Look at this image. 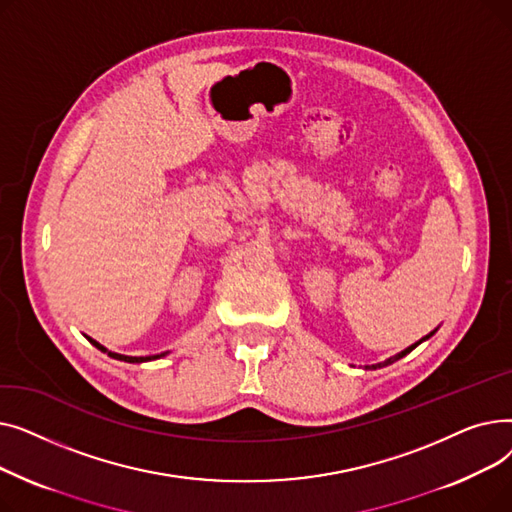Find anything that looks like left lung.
Masks as SVG:
<instances>
[{"label": "left lung", "instance_id": "8db88e82", "mask_svg": "<svg viewBox=\"0 0 512 512\" xmlns=\"http://www.w3.org/2000/svg\"><path fill=\"white\" fill-rule=\"evenodd\" d=\"M434 334H436V330H434V332H429V334H427V336H423V338H421V340H419V342H415V344H411V346H409V348H405V351H400V353H398V355H394V357H390V359H386V361H384V363H375V365H367V367H365V369H380V367H386V365H390V363H394V361H398V359H402V357H405V355H409V353H411V351H413V348H415V346H419V344H421V342H423V340H427V338H432V336H434Z\"/></svg>", "mask_w": 512, "mask_h": 512}]
</instances>
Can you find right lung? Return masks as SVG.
Wrapping results in <instances>:
<instances>
[{
	"mask_svg": "<svg viewBox=\"0 0 512 512\" xmlns=\"http://www.w3.org/2000/svg\"><path fill=\"white\" fill-rule=\"evenodd\" d=\"M89 338V336H87ZM89 342L93 344V346H97L99 351H103V353H107L110 355L112 359H118V361H126V363H145V361H153V359H159V357H164L166 353H161V355H149V357H128V355H118V353H112V351H107V348H103L97 340H93V338H89Z\"/></svg>",
	"mask_w": 512,
	"mask_h": 512,
	"instance_id": "right-lung-1",
	"label": "right lung"
}]
</instances>
